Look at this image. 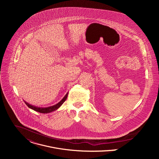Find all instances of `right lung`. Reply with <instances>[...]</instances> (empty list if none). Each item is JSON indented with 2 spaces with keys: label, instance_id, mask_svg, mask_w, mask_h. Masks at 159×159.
Listing matches in <instances>:
<instances>
[{
  "label": "right lung",
  "instance_id": "1",
  "mask_svg": "<svg viewBox=\"0 0 159 159\" xmlns=\"http://www.w3.org/2000/svg\"><path fill=\"white\" fill-rule=\"evenodd\" d=\"M67 96H68V93L65 96V97L58 102L57 103V104L54 105V106H50V107H36V106H33L30 104H29L28 102H25L26 103V104L31 109L36 111H38L39 112H41V113H48V112H51L52 111H54L55 110H57L58 107H60V106L65 101V100L66 99V98H67Z\"/></svg>",
  "mask_w": 159,
  "mask_h": 159
}]
</instances>
